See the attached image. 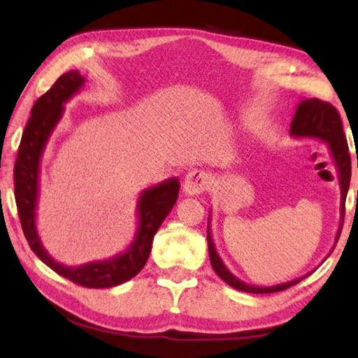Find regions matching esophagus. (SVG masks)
<instances>
[{
    "label": "esophagus",
    "mask_w": 358,
    "mask_h": 358,
    "mask_svg": "<svg viewBox=\"0 0 358 358\" xmlns=\"http://www.w3.org/2000/svg\"><path fill=\"white\" fill-rule=\"evenodd\" d=\"M211 178L205 171H192L185 177L183 191L186 196H199L210 187Z\"/></svg>",
    "instance_id": "34e87169"
}]
</instances>
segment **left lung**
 <instances>
[{
	"label": "left lung",
	"mask_w": 358,
	"mask_h": 358,
	"mask_svg": "<svg viewBox=\"0 0 358 358\" xmlns=\"http://www.w3.org/2000/svg\"><path fill=\"white\" fill-rule=\"evenodd\" d=\"M290 136L296 138H319V141H324L329 147L333 161H335L336 171H338V178H339V187H341V205H339V227L335 237V243L341 235L343 222H344V205H346V196L349 191V183H350V156H349V147L346 136H344L343 131V123L341 118H339V113L335 107L329 102H324L320 99H303L300 104L296 106V110L294 115L292 124H290ZM358 167V166H357ZM211 216V215H210ZM208 252H210V262L216 275L221 278L224 282H227L230 287L241 290V292H250V294H273V292H281V290L287 289L290 286H295L301 280H305V276L296 278V280L276 284V286H252V284H246L237 276L230 273V270L217 254L213 238H211L210 234V220H208ZM335 250V246H333Z\"/></svg>",
	"instance_id": "obj_1"
}]
</instances>
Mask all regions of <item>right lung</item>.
<instances>
[{
    "label": "right lung",
    "instance_id": "right-lung-1",
    "mask_svg": "<svg viewBox=\"0 0 358 358\" xmlns=\"http://www.w3.org/2000/svg\"><path fill=\"white\" fill-rule=\"evenodd\" d=\"M85 77L78 71H69L53 83L45 94L34 102L31 117L23 131L14 167L15 203L19 210L23 234L28 245L42 262L78 286L90 289L115 287L134 278L147 264L153 237L157 229L171 213L178 199L180 181L169 178L162 183L142 191L137 201L136 238L128 250L110 259L94 260L77 266L57 262L45 251L36 229V210L39 199L41 157L53 129L64 113V104L77 94L85 85Z\"/></svg>",
    "mask_w": 358,
    "mask_h": 358
}]
</instances>
